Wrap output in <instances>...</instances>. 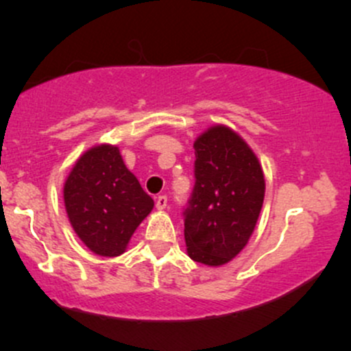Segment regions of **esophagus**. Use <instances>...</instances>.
<instances>
[{
	"mask_svg": "<svg viewBox=\"0 0 351 351\" xmlns=\"http://www.w3.org/2000/svg\"><path fill=\"white\" fill-rule=\"evenodd\" d=\"M155 204H156V209H165V208H167V204H168V198L165 195L158 196V198H156V201H155Z\"/></svg>",
	"mask_w": 351,
	"mask_h": 351,
	"instance_id": "34e87169",
	"label": "esophagus"
}]
</instances>
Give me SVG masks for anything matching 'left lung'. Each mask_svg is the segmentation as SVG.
Wrapping results in <instances>:
<instances>
[{
    "label": "left lung",
    "instance_id": "obj_1",
    "mask_svg": "<svg viewBox=\"0 0 351 351\" xmlns=\"http://www.w3.org/2000/svg\"><path fill=\"white\" fill-rule=\"evenodd\" d=\"M195 156L184 241L193 261L216 267L247 244L264 203V173L249 145L224 125L196 138Z\"/></svg>",
    "mask_w": 351,
    "mask_h": 351
}]
</instances>
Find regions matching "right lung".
<instances>
[{"label": "right lung", "instance_id": "add662e5", "mask_svg": "<svg viewBox=\"0 0 351 351\" xmlns=\"http://www.w3.org/2000/svg\"><path fill=\"white\" fill-rule=\"evenodd\" d=\"M64 204L75 234L92 252H125L153 199L125 167L119 147L97 145L84 153L64 184Z\"/></svg>", "mask_w": 351, "mask_h": 351}]
</instances>
